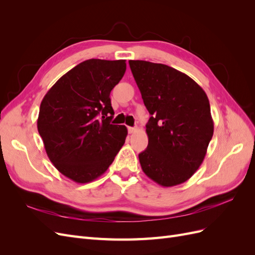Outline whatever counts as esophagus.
Instances as JSON below:
<instances>
[{"label":"esophagus","mask_w":255,"mask_h":255,"mask_svg":"<svg viewBox=\"0 0 255 255\" xmlns=\"http://www.w3.org/2000/svg\"><path fill=\"white\" fill-rule=\"evenodd\" d=\"M128 133H129V134H134V133H136V132H137V128L128 127Z\"/></svg>","instance_id":"1"}]
</instances>
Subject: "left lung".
<instances>
[{
  "mask_svg": "<svg viewBox=\"0 0 255 255\" xmlns=\"http://www.w3.org/2000/svg\"><path fill=\"white\" fill-rule=\"evenodd\" d=\"M151 117L149 143L139 153L142 171L160 186L186 182L205 157L214 133L210 101L188 75L163 64L129 60Z\"/></svg>",
  "mask_w": 255,
  "mask_h": 255,
  "instance_id": "left-lung-1",
  "label": "left lung"
}]
</instances>
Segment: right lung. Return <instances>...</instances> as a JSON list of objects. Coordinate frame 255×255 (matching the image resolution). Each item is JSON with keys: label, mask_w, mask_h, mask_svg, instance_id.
<instances>
[{"label": "right lung", "mask_w": 255, "mask_h": 255, "mask_svg": "<svg viewBox=\"0 0 255 255\" xmlns=\"http://www.w3.org/2000/svg\"><path fill=\"white\" fill-rule=\"evenodd\" d=\"M126 60L88 59L53 85L40 104L37 128L57 170L76 183L102 175L125 144L128 129L111 125V91Z\"/></svg>", "instance_id": "right-lung-1"}]
</instances>
